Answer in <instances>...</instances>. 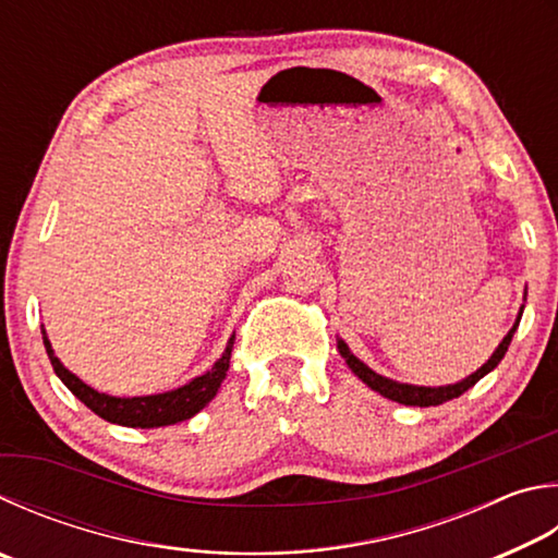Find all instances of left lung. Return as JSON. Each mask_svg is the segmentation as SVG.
Returning a JSON list of instances; mask_svg holds the SVG:
<instances>
[{
	"instance_id": "obj_1",
	"label": "left lung",
	"mask_w": 558,
	"mask_h": 558,
	"mask_svg": "<svg viewBox=\"0 0 558 558\" xmlns=\"http://www.w3.org/2000/svg\"><path fill=\"white\" fill-rule=\"evenodd\" d=\"M524 298H526V292H524ZM522 310H524V305L520 307L518 322H514L512 329H510L508 333H505V339L500 341V347L493 351V356H490L488 361H485L478 371L471 373L469 378H463V380L453 383V385H439V388H427V385H408V383H398V380L385 378V376H380V373L368 368L366 363L353 356L351 349H349L347 343H343L341 339L337 341V349H339V353L343 356V361H347V366H349L353 373H356V376H359L363 383H366L371 390L380 392L383 398L395 400V402H400V404H414V408H432V404H441V402H449V400H453V398H459V395H463L465 390L473 388L475 383H478L483 376H488V373H490L495 366H498L505 353H508V347H510V341H512V337H514V331H518V327H520Z\"/></svg>"
}]
</instances>
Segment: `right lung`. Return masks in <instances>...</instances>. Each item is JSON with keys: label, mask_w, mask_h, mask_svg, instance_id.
Instances as JSON below:
<instances>
[{"label": "right lung", "mask_w": 558, "mask_h": 558, "mask_svg": "<svg viewBox=\"0 0 558 558\" xmlns=\"http://www.w3.org/2000/svg\"><path fill=\"white\" fill-rule=\"evenodd\" d=\"M40 333H44V347L50 359V366L56 371V376L65 383V388L73 392L80 402H85L89 410L111 424H121V427H141V429L168 427V424L190 420L195 417L205 404L215 400L221 380L227 378L231 349H234V339H236V337L229 339L221 359L205 373V376L192 378L187 385H182V388L158 392V395H144V398H114V395L89 388V385L80 380L75 373H70L53 353V347H50L44 327H40Z\"/></svg>", "instance_id": "1"}]
</instances>
